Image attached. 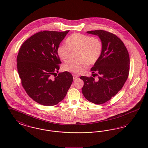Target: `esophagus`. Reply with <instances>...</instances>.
<instances>
[{"mask_svg":"<svg viewBox=\"0 0 148 148\" xmlns=\"http://www.w3.org/2000/svg\"><path fill=\"white\" fill-rule=\"evenodd\" d=\"M73 79H74V80H76V79H77L79 78V77L77 76V75H73Z\"/></svg>","mask_w":148,"mask_h":148,"instance_id":"obj_1","label":"esophagus"}]
</instances>
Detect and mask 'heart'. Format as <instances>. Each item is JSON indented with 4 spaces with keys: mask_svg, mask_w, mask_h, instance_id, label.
Listing matches in <instances>:
<instances>
[{
    "mask_svg": "<svg viewBox=\"0 0 148 148\" xmlns=\"http://www.w3.org/2000/svg\"><path fill=\"white\" fill-rule=\"evenodd\" d=\"M66 44L58 47L57 53L64 62L71 56V50H79L78 61L70 60L64 64L63 69L74 74H80L86 69L88 63L92 65L98 60L101 54L103 44L100 39L89 35L74 33L66 40Z\"/></svg>",
    "mask_w": 148,
    "mask_h": 148,
    "instance_id": "heart-1",
    "label": "heart"
}]
</instances>
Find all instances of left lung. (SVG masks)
I'll use <instances>...</instances> for the list:
<instances>
[{
  "label": "left lung",
  "instance_id": "obj_1",
  "mask_svg": "<svg viewBox=\"0 0 148 148\" xmlns=\"http://www.w3.org/2000/svg\"><path fill=\"white\" fill-rule=\"evenodd\" d=\"M98 35L103 44L101 54L92 67L94 77L81 76L84 81L82 92L85 98L96 104L105 103L121 89L128 77L130 59L124 42L116 35L103 30L87 32ZM94 77V76H93Z\"/></svg>",
  "mask_w": 148,
  "mask_h": 148
}]
</instances>
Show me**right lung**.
<instances>
[{"label":"right lung","mask_w":148,"mask_h":148,"mask_svg":"<svg viewBox=\"0 0 148 148\" xmlns=\"http://www.w3.org/2000/svg\"><path fill=\"white\" fill-rule=\"evenodd\" d=\"M69 32H38L23 42L19 51L17 69L22 86L31 98L42 106L56 105L72 84L73 77L68 71L55 75L62 63L57 48Z\"/></svg>","instance_id":"obj_1"}]
</instances>
